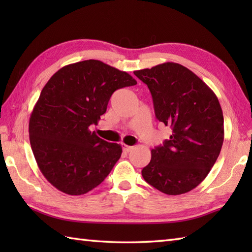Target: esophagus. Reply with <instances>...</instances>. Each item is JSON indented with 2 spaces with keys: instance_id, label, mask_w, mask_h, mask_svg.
Instances as JSON below:
<instances>
[{
  "instance_id": "esophagus-1",
  "label": "esophagus",
  "mask_w": 252,
  "mask_h": 252,
  "mask_svg": "<svg viewBox=\"0 0 252 252\" xmlns=\"http://www.w3.org/2000/svg\"><path fill=\"white\" fill-rule=\"evenodd\" d=\"M122 149H123V152L125 153H129V152H131L132 151V146H129V145H126V144H122Z\"/></svg>"
}]
</instances>
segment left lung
I'll return each instance as SVG.
<instances>
[{
  "instance_id": "left-lung-1",
  "label": "left lung",
  "mask_w": 252,
  "mask_h": 252,
  "mask_svg": "<svg viewBox=\"0 0 252 252\" xmlns=\"http://www.w3.org/2000/svg\"><path fill=\"white\" fill-rule=\"evenodd\" d=\"M134 74L151 91L157 119L172 131L163 145L152 149L143 178L167 195L185 194L206 179L220 155V103L199 77L180 63H160Z\"/></svg>"
}]
</instances>
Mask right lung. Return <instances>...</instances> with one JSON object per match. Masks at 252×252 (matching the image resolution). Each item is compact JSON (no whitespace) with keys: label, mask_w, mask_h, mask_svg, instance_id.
Here are the masks:
<instances>
[{"label":"right lung","mask_w":252,"mask_h":252,"mask_svg":"<svg viewBox=\"0 0 252 252\" xmlns=\"http://www.w3.org/2000/svg\"><path fill=\"white\" fill-rule=\"evenodd\" d=\"M135 84L129 73L95 60L63 67L47 81L31 112L29 137L37 167L58 190L87 194L110 173L122 147L90 126L116 90Z\"/></svg>","instance_id":"1"}]
</instances>
